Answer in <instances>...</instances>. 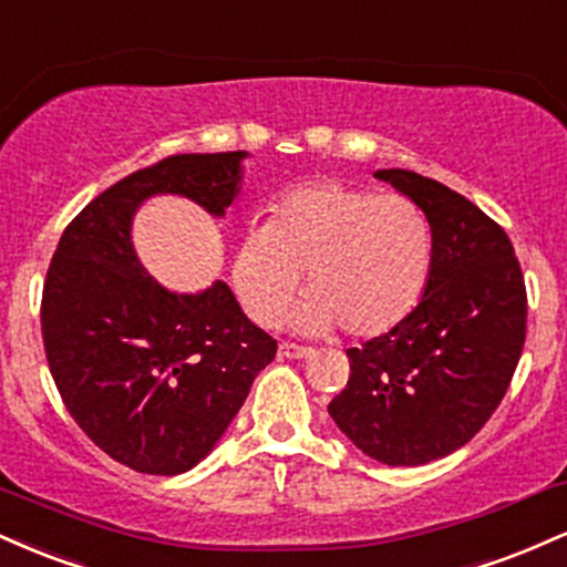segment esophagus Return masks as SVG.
Listing matches in <instances>:
<instances>
[{
	"instance_id": "34e87169",
	"label": "esophagus",
	"mask_w": 567,
	"mask_h": 567,
	"mask_svg": "<svg viewBox=\"0 0 567 567\" xmlns=\"http://www.w3.org/2000/svg\"><path fill=\"white\" fill-rule=\"evenodd\" d=\"M311 354H315V349L311 347H298V343H290V341L279 343V357H288V360H306V357Z\"/></svg>"
}]
</instances>
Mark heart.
I'll return each instance as SVG.
<instances>
[{"label":"heart","mask_w":567,"mask_h":567,"mask_svg":"<svg viewBox=\"0 0 567 567\" xmlns=\"http://www.w3.org/2000/svg\"><path fill=\"white\" fill-rule=\"evenodd\" d=\"M434 266L426 213L402 194L317 181L292 188L269 224L247 226L231 285L252 322L269 324L303 285L296 324L354 338L392 333L419 309Z\"/></svg>","instance_id":"b5f03b06"}]
</instances>
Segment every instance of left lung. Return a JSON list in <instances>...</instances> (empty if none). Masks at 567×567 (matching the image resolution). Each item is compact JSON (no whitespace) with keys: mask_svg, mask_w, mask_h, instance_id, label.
I'll use <instances>...</instances> for the list:
<instances>
[{"mask_svg":"<svg viewBox=\"0 0 567 567\" xmlns=\"http://www.w3.org/2000/svg\"><path fill=\"white\" fill-rule=\"evenodd\" d=\"M375 178L426 213L432 277L400 328L347 349L349 383L328 413L370 458L421 466L466 445L501 405L523 354L528 296L509 237L474 202L413 171Z\"/></svg>","mask_w":567,"mask_h":567,"instance_id":"1","label":"left lung"}]
</instances>
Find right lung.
I'll return each instance as SVG.
<instances>
[{"label": "right lung", "instance_id": "add662e5", "mask_svg": "<svg viewBox=\"0 0 567 567\" xmlns=\"http://www.w3.org/2000/svg\"><path fill=\"white\" fill-rule=\"evenodd\" d=\"M247 152L175 154L97 194L63 231L42 290V341L71 419L141 474H181L216 447L277 341L229 285L171 292L130 239L135 210L181 194L224 216Z\"/></svg>", "mask_w": 567, "mask_h": 567}]
</instances>
